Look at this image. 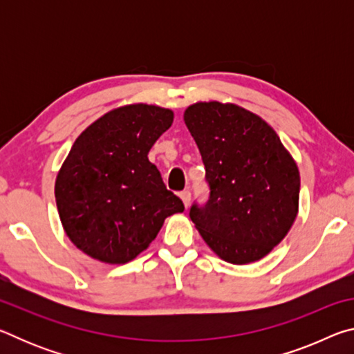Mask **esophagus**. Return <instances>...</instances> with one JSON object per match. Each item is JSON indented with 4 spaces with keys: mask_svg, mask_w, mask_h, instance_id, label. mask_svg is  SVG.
Returning a JSON list of instances; mask_svg holds the SVG:
<instances>
[{
    "mask_svg": "<svg viewBox=\"0 0 354 354\" xmlns=\"http://www.w3.org/2000/svg\"><path fill=\"white\" fill-rule=\"evenodd\" d=\"M179 198L183 200V203H184V207L187 209V207H189V205H190V192H189V190H184V192H181V194H179Z\"/></svg>",
    "mask_w": 354,
    "mask_h": 354,
    "instance_id": "obj_1",
    "label": "esophagus"
}]
</instances>
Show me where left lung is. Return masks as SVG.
Returning <instances> with one entry per match:
<instances>
[{
	"label": "left lung",
	"instance_id": "1",
	"mask_svg": "<svg viewBox=\"0 0 354 354\" xmlns=\"http://www.w3.org/2000/svg\"><path fill=\"white\" fill-rule=\"evenodd\" d=\"M184 123L211 190L205 206L190 207L195 227L220 259H262L297 218V162L266 120L237 104L200 101L185 109Z\"/></svg>",
	"mask_w": 354,
	"mask_h": 354
}]
</instances>
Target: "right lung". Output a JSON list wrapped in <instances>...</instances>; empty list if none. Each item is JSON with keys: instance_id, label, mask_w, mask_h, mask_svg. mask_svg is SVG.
I'll return each instance as SVG.
<instances>
[{"instance_id": "add662e5", "label": "right lung", "mask_w": 354, "mask_h": 354, "mask_svg": "<svg viewBox=\"0 0 354 354\" xmlns=\"http://www.w3.org/2000/svg\"><path fill=\"white\" fill-rule=\"evenodd\" d=\"M173 111L153 104L112 109L87 127L57 173L55 195L65 234L82 253L127 263L149 247L184 205L148 160Z\"/></svg>"}]
</instances>
